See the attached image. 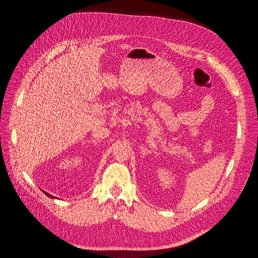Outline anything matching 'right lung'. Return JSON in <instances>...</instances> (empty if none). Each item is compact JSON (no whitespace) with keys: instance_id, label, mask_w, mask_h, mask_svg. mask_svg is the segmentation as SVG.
Listing matches in <instances>:
<instances>
[{"instance_id":"obj_1","label":"right lung","mask_w":258,"mask_h":258,"mask_svg":"<svg viewBox=\"0 0 258 258\" xmlns=\"http://www.w3.org/2000/svg\"><path fill=\"white\" fill-rule=\"evenodd\" d=\"M43 193H44V194H45V195H46V196H48V197H49V198H51V199H54V198H55V197H54V196H52V195H49V194H48V193H47V192H45V191H43Z\"/></svg>"}]
</instances>
